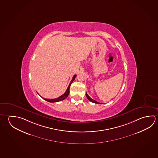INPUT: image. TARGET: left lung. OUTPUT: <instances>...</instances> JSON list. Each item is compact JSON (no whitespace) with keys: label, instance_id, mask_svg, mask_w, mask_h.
I'll return each mask as SVG.
<instances>
[{"label":"left lung","instance_id":"1","mask_svg":"<svg viewBox=\"0 0 158 158\" xmlns=\"http://www.w3.org/2000/svg\"><path fill=\"white\" fill-rule=\"evenodd\" d=\"M85 95L86 97H87V98H88V99L89 101H90L91 102H94V103H95V104H100V103L98 102L97 101H95V100H94L93 99H91V98L89 97L88 95V94L86 93V92Z\"/></svg>","mask_w":158,"mask_h":158}]
</instances>
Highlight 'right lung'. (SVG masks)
<instances>
[{"label":"right lung","instance_id":"1","mask_svg":"<svg viewBox=\"0 0 158 158\" xmlns=\"http://www.w3.org/2000/svg\"><path fill=\"white\" fill-rule=\"evenodd\" d=\"M76 77H77V75H74L73 76L72 79L71 80V81H70V83L68 87V88H67V90H66V91L64 93V94H63L62 95H61L60 97H58V98H56V99H44V98H43V99L45 100L46 101L48 102H60L61 100H63L65 99V98H66L69 95V94L70 92V86L71 85L72 83L73 82V81H74V79H75V78H76Z\"/></svg>","mask_w":158,"mask_h":158}]
</instances>
